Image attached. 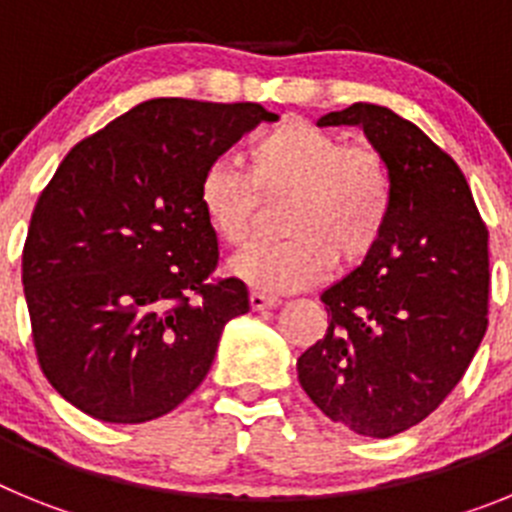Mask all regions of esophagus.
I'll use <instances>...</instances> for the list:
<instances>
[{"mask_svg": "<svg viewBox=\"0 0 512 512\" xmlns=\"http://www.w3.org/2000/svg\"><path fill=\"white\" fill-rule=\"evenodd\" d=\"M251 307L253 310H269V307H277L279 305V297L274 295H266V292H251Z\"/></svg>", "mask_w": 512, "mask_h": 512, "instance_id": "obj_1", "label": "esophagus"}]
</instances>
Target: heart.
Returning a JSON list of instances; mask_svg holds the SVG:
<instances>
[{
  "instance_id": "1",
  "label": "heart",
  "mask_w": 512,
  "mask_h": 512,
  "mask_svg": "<svg viewBox=\"0 0 512 512\" xmlns=\"http://www.w3.org/2000/svg\"><path fill=\"white\" fill-rule=\"evenodd\" d=\"M266 200L289 197L282 243H261L230 271L261 292L305 289L333 269L364 261L392 212V171L372 143H346L307 120H284L248 146V169L217 158L200 179V210L228 246H246Z\"/></svg>"
}]
</instances>
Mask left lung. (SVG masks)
<instances>
[{
    "label": "left lung",
    "instance_id": "1",
    "mask_svg": "<svg viewBox=\"0 0 512 512\" xmlns=\"http://www.w3.org/2000/svg\"><path fill=\"white\" fill-rule=\"evenodd\" d=\"M318 125H359L384 153L392 212L364 264L320 295L330 323L297 377L330 420L390 438L446 400L485 338L487 225L454 158L410 120L356 102Z\"/></svg>",
    "mask_w": 512,
    "mask_h": 512
}]
</instances>
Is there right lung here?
<instances>
[{
  "label": "right lung",
  "mask_w": 512,
  "mask_h": 512,
  "mask_svg": "<svg viewBox=\"0 0 512 512\" xmlns=\"http://www.w3.org/2000/svg\"><path fill=\"white\" fill-rule=\"evenodd\" d=\"M279 120L256 102H143L76 143L27 228L22 284L53 390L104 423H146L202 384L217 341L248 312L215 277L200 179L243 133Z\"/></svg>",
  "instance_id": "1"
}]
</instances>
